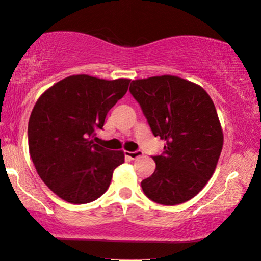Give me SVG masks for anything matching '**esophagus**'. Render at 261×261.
<instances>
[{
    "label": "esophagus",
    "instance_id": "1",
    "mask_svg": "<svg viewBox=\"0 0 261 261\" xmlns=\"http://www.w3.org/2000/svg\"><path fill=\"white\" fill-rule=\"evenodd\" d=\"M124 154H126V156H128V158L129 159H137V158H140V156H142V154H144V153H142V151H140V149H138V151H134V152H129V151H127L126 153H124Z\"/></svg>",
    "mask_w": 261,
    "mask_h": 261
}]
</instances>
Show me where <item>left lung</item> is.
<instances>
[{"instance_id":"1","label":"left lung","mask_w":261,"mask_h":261,"mask_svg":"<svg viewBox=\"0 0 261 261\" xmlns=\"http://www.w3.org/2000/svg\"><path fill=\"white\" fill-rule=\"evenodd\" d=\"M129 91L153 135L166 141L162 154L152 156L154 172L141 181L144 194L164 205L189 201L212 178L222 151L214 102L202 87L169 74L132 81Z\"/></svg>"}]
</instances>
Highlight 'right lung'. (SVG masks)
I'll return each mask as SVG.
<instances>
[{
    "instance_id": "right-lung-1",
    "label": "right lung",
    "mask_w": 261,
    "mask_h": 261,
    "mask_svg": "<svg viewBox=\"0 0 261 261\" xmlns=\"http://www.w3.org/2000/svg\"><path fill=\"white\" fill-rule=\"evenodd\" d=\"M129 82L76 74L47 89L35 103L28 122L31 158L42 181L64 201L84 204L97 199L123 164L122 151L95 141Z\"/></svg>"
}]
</instances>
